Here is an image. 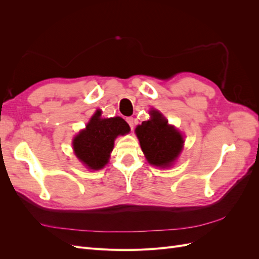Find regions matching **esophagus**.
I'll return each mask as SVG.
<instances>
[{
  "mask_svg": "<svg viewBox=\"0 0 259 259\" xmlns=\"http://www.w3.org/2000/svg\"><path fill=\"white\" fill-rule=\"evenodd\" d=\"M126 122L128 123V125H130L131 130L134 128V125H135V120H134V117H132V116H130V117H126Z\"/></svg>",
  "mask_w": 259,
  "mask_h": 259,
  "instance_id": "1",
  "label": "esophagus"
}]
</instances>
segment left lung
I'll use <instances>...</instances> for the list:
<instances>
[{"label": "left lung", "instance_id": "left-lung-1", "mask_svg": "<svg viewBox=\"0 0 259 259\" xmlns=\"http://www.w3.org/2000/svg\"><path fill=\"white\" fill-rule=\"evenodd\" d=\"M151 119L136 127V135L148 162L155 166L168 167L183 149L180 133L167 124L159 111H150Z\"/></svg>", "mask_w": 259, "mask_h": 259}]
</instances>
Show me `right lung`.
I'll use <instances>...</instances> for the list:
<instances>
[{"label":"right lung","mask_w":259,"mask_h":259,"mask_svg":"<svg viewBox=\"0 0 259 259\" xmlns=\"http://www.w3.org/2000/svg\"><path fill=\"white\" fill-rule=\"evenodd\" d=\"M97 111L79 135L73 139L74 153L91 169H100L108 163L114 139L130 132L128 124L122 117L101 119Z\"/></svg>","instance_id":"right-lung-1"}]
</instances>
